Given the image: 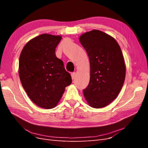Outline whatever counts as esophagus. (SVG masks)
Returning a JSON list of instances; mask_svg holds the SVG:
<instances>
[{"label": "esophagus", "mask_w": 148, "mask_h": 148, "mask_svg": "<svg viewBox=\"0 0 148 148\" xmlns=\"http://www.w3.org/2000/svg\"><path fill=\"white\" fill-rule=\"evenodd\" d=\"M71 78H72V79H74L75 78V77H76V73L75 72H73L71 74Z\"/></svg>", "instance_id": "obj_1"}]
</instances>
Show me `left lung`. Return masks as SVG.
I'll return each mask as SVG.
<instances>
[{
    "label": "left lung",
    "mask_w": 148,
    "mask_h": 148,
    "mask_svg": "<svg viewBox=\"0 0 148 148\" xmlns=\"http://www.w3.org/2000/svg\"><path fill=\"white\" fill-rule=\"evenodd\" d=\"M90 64V79L83 95L93 108H102L115 100L123 85L126 65L119 44L111 36L93 29L80 36Z\"/></svg>",
    "instance_id": "obj_1"
}]
</instances>
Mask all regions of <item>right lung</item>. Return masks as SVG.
<instances>
[{
	"mask_svg": "<svg viewBox=\"0 0 148 148\" xmlns=\"http://www.w3.org/2000/svg\"><path fill=\"white\" fill-rule=\"evenodd\" d=\"M61 39L60 35L40 34L25 44L20 56L22 86L36 105L46 109L57 106L65 88L72 82L63 61L56 56Z\"/></svg>",
	"mask_w": 148,
	"mask_h": 148,
	"instance_id": "right-lung-1",
	"label": "right lung"
}]
</instances>
